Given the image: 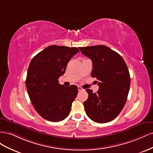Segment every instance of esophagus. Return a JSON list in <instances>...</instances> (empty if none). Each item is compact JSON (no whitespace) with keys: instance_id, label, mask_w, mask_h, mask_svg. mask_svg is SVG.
Segmentation results:
<instances>
[{"instance_id":"34e87169","label":"esophagus","mask_w":153,"mask_h":153,"mask_svg":"<svg viewBox=\"0 0 153 153\" xmlns=\"http://www.w3.org/2000/svg\"><path fill=\"white\" fill-rule=\"evenodd\" d=\"M78 91H84V89H83V88L82 87H80V86H78Z\"/></svg>"}]
</instances>
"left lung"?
I'll return each instance as SVG.
<instances>
[{
  "label": "left lung",
  "instance_id": "8db88e82",
  "mask_svg": "<svg viewBox=\"0 0 153 153\" xmlns=\"http://www.w3.org/2000/svg\"><path fill=\"white\" fill-rule=\"evenodd\" d=\"M79 49L92 60L91 76L98 80L96 93L86 89L89 95L84 103L86 114L96 123L110 122L121 112L126 102L130 86L126 64L118 53L105 45Z\"/></svg>",
  "mask_w": 153,
  "mask_h": 153
}]
</instances>
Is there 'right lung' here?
I'll return each instance as SVG.
<instances>
[{
    "label": "right lung",
    "instance_id": "add662e5",
    "mask_svg": "<svg viewBox=\"0 0 153 153\" xmlns=\"http://www.w3.org/2000/svg\"><path fill=\"white\" fill-rule=\"evenodd\" d=\"M78 52L76 47L51 45L31 60L25 81L27 92L36 112L47 121H62L70 113L78 87L61 85L59 78Z\"/></svg>",
    "mask_w": 153,
    "mask_h": 153
}]
</instances>
